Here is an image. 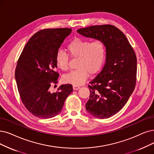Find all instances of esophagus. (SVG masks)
I'll list each match as a JSON object with an SVG mask.
<instances>
[{
  "mask_svg": "<svg viewBox=\"0 0 154 154\" xmlns=\"http://www.w3.org/2000/svg\"><path fill=\"white\" fill-rule=\"evenodd\" d=\"M72 87H73L74 90H77L79 88V87H78V86H76V85H73Z\"/></svg>",
  "mask_w": 154,
  "mask_h": 154,
  "instance_id": "1",
  "label": "esophagus"
}]
</instances>
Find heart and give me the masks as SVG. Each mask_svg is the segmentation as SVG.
<instances>
[{
  "label": "heart",
  "instance_id": "obj_1",
  "mask_svg": "<svg viewBox=\"0 0 154 154\" xmlns=\"http://www.w3.org/2000/svg\"><path fill=\"white\" fill-rule=\"evenodd\" d=\"M67 49L71 57L78 58V68L63 77L67 83L73 85L83 84L88 73L94 75L100 70L106 56V45L100 39L91 41L82 38H75L67 45ZM56 63L59 68L67 71L69 67V56L63 51L59 50L56 55Z\"/></svg>",
  "mask_w": 154,
  "mask_h": 154
}]
</instances>
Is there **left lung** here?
Wrapping results in <instances>:
<instances>
[{
	"instance_id": "1",
	"label": "left lung",
	"mask_w": 154,
	"mask_h": 154,
	"mask_svg": "<svg viewBox=\"0 0 154 154\" xmlns=\"http://www.w3.org/2000/svg\"><path fill=\"white\" fill-rule=\"evenodd\" d=\"M77 32L100 39L106 47V60L102 71L89 82L87 111L96 118H109L125 106L136 86L137 59L126 36L112 24L91 26Z\"/></svg>"
}]
</instances>
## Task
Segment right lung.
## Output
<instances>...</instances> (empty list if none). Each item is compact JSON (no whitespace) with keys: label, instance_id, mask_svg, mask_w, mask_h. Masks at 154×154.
I'll list each match as a JSON object with an SVG mask.
<instances>
[{"label":"right lung","instance_id":"obj_1","mask_svg":"<svg viewBox=\"0 0 154 154\" xmlns=\"http://www.w3.org/2000/svg\"><path fill=\"white\" fill-rule=\"evenodd\" d=\"M71 31L67 28L38 31L24 46L17 60L15 78L21 100L31 114L40 119L58 115L73 90L71 84L61 85L56 92L51 90L59 76L56 53Z\"/></svg>","mask_w":154,"mask_h":154}]
</instances>
